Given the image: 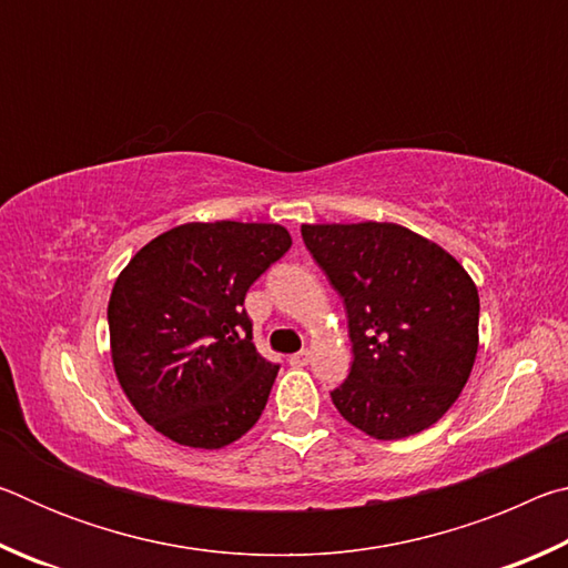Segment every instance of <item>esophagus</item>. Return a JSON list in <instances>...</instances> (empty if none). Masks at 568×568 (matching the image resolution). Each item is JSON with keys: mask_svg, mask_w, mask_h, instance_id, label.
<instances>
[{"mask_svg": "<svg viewBox=\"0 0 568 568\" xmlns=\"http://www.w3.org/2000/svg\"><path fill=\"white\" fill-rule=\"evenodd\" d=\"M291 365H295V368H303V365H307L311 363V351H301V353H295V355H291Z\"/></svg>", "mask_w": 568, "mask_h": 568, "instance_id": "esophagus-1", "label": "esophagus"}]
</instances>
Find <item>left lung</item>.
<instances>
[{
	"mask_svg": "<svg viewBox=\"0 0 568 568\" xmlns=\"http://www.w3.org/2000/svg\"><path fill=\"white\" fill-rule=\"evenodd\" d=\"M338 291L353 363L331 398L363 434L396 440L454 406L478 351V291L456 257L393 223L303 225Z\"/></svg>",
	"mask_w": 568,
	"mask_h": 568,
	"instance_id": "1",
	"label": "left lung"
}]
</instances>
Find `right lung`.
Listing matches in <instances>:
<instances>
[{
    "mask_svg": "<svg viewBox=\"0 0 568 568\" xmlns=\"http://www.w3.org/2000/svg\"><path fill=\"white\" fill-rule=\"evenodd\" d=\"M291 245L281 225L187 223L120 273L108 305L114 373L162 436L223 448L261 418L281 365L255 351L245 295Z\"/></svg>",
    "mask_w": 568,
    "mask_h": 568,
    "instance_id": "add662e5",
    "label": "right lung"
}]
</instances>
